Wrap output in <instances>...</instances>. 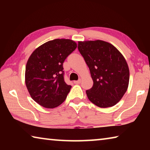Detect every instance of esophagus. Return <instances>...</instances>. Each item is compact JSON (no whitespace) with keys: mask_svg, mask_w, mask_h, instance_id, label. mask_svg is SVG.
Returning a JSON list of instances; mask_svg holds the SVG:
<instances>
[{"mask_svg":"<svg viewBox=\"0 0 150 150\" xmlns=\"http://www.w3.org/2000/svg\"><path fill=\"white\" fill-rule=\"evenodd\" d=\"M81 82V79H79L78 81H73V83H75V84H80Z\"/></svg>","mask_w":150,"mask_h":150,"instance_id":"1","label":"esophagus"}]
</instances>
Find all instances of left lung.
Wrapping results in <instances>:
<instances>
[{"label": "left lung", "instance_id": "1", "mask_svg": "<svg viewBox=\"0 0 150 150\" xmlns=\"http://www.w3.org/2000/svg\"><path fill=\"white\" fill-rule=\"evenodd\" d=\"M78 50L93 81L92 88L86 91L88 99L101 108L115 105L126 92L130 78L123 55L113 45L102 40L79 42Z\"/></svg>", "mask_w": 150, "mask_h": 150}]
</instances>
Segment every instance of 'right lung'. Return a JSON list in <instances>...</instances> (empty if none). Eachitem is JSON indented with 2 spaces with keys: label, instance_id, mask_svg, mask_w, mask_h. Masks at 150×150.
<instances>
[{
  "label": "right lung",
  "instance_id": "obj_1",
  "mask_svg": "<svg viewBox=\"0 0 150 150\" xmlns=\"http://www.w3.org/2000/svg\"><path fill=\"white\" fill-rule=\"evenodd\" d=\"M77 47L69 39H55L45 42L34 50L26 66L25 81L31 97L47 108L64 102L71 86L64 80L63 64Z\"/></svg>",
  "mask_w": 150,
  "mask_h": 150
}]
</instances>
